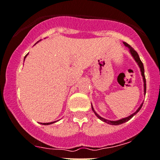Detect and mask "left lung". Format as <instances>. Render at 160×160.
<instances>
[{
    "label": "left lung",
    "instance_id": "1",
    "mask_svg": "<svg viewBox=\"0 0 160 160\" xmlns=\"http://www.w3.org/2000/svg\"><path fill=\"white\" fill-rule=\"evenodd\" d=\"M123 44H124L125 46H127V47H128V48H129L130 52H131V55H132V56L134 57V60H135V61L137 62L138 64V66H139V67H140L141 72H142V77H143L144 88H144V91H145V93H146V80H145V69H144L143 63H142V62L141 61L140 57H139V55H138V52H136V51L134 50V49L132 47H131V46H130L129 44H128V43H126V42H123ZM142 105H143V104H142V105H141V106L139 107L138 108L137 111H136L134 113H133L132 115L129 116H128V117L123 118V119H119V120H117V121H111V120H108V119H104V118L101 117L100 116H98V115L97 113H96L95 112H94V108H93L92 105H91V108H92V110H93V111H94V114H95L96 116H97V117L98 118V119H100L101 120H102V121H103V122H105V123H108V124H111V125H119V124H121V123H125V122H127V121H128V120H130V119H131V118H132L133 116H134V115L136 114V113L140 111V109H141V108H142Z\"/></svg>",
    "mask_w": 160,
    "mask_h": 160
}]
</instances>
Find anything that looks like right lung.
Listing matches in <instances>:
<instances>
[{
	"label": "right lung",
	"mask_w": 160,
	"mask_h": 160,
	"mask_svg": "<svg viewBox=\"0 0 160 160\" xmlns=\"http://www.w3.org/2000/svg\"><path fill=\"white\" fill-rule=\"evenodd\" d=\"M26 56H25V58H26ZM54 123V122H51V123H42V124H44V125H48V124H52V123Z\"/></svg>",
	"instance_id": "obj_1"
}]
</instances>
